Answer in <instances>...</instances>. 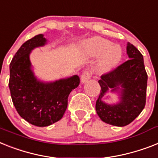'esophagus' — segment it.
Listing matches in <instances>:
<instances>
[{
  "label": "esophagus",
  "instance_id": "1",
  "mask_svg": "<svg viewBox=\"0 0 158 158\" xmlns=\"http://www.w3.org/2000/svg\"><path fill=\"white\" fill-rule=\"evenodd\" d=\"M91 78V73L89 71H84L81 75V83H85L88 82Z\"/></svg>",
  "mask_w": 158,
  "mask_h": 158
}]
</instances>
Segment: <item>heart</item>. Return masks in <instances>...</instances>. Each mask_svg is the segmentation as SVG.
Listing matches in <instances>:
<instances>
[{"label":"heart","instance_id":"1","mask_svg":"<svg viewBox=\"0 0 158 158\" xmlns=\"http://www.w3.org/2000/svg\"><path fill=\"white\" fill-rule=\"evenodd\" d=\"M112 44L109 40L101 37L91 38L84 44L86 53L91 57H99L101 60L97 66V70L101 73H107L112 70L122 59L121 48L118 45Z\"/></svg>","mask_w":158,"mask_h":158}]
</instances>
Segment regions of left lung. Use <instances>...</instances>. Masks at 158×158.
<instances>
[{
    "instance_id": "obj_1",
    "label": "left lung",
    "mask_w": 158,
    "mask_h": 158,
    "mask_svg": "<svg viewBox=\"0 0 158 158\" xmlns=\"http://www.w3.org/2000/svg\"><path fill=\"white\" fill-rule=\"evenodd\" d=\"M128 60L111 72L103 75L98 83L101 93L96 103V111L106 123L116 127L130 124L144 108L148 75L143 65V55L133 44L127 43ZM116 93V103H106L103 96Z\"/></svg>"
}]
</instances>
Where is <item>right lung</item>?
Instances as JSON below:
<instances>
[{"label":"right lung","mask_w":158,"mask_h":158,"mask_svg":"<svg viewBox=\"0 0 158 158\" xmlns=\"http://www.w3.org/2000/svg\"><path fill=\"white\" fill-rule=\"evenodd\" d=\"M46 44L44 35H37L20 47L10 65L9 88L14 106L23 118L37 127L49 126L63 117L68 97L80 82L76 75L51 82L35 76L30 54Z\"/></svg>","instance_id":"1"}]
</instances>
